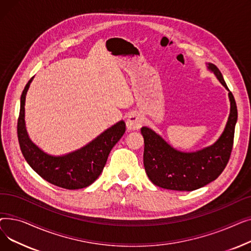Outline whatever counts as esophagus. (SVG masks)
Here are the masks:
<instances>
[{"instance_id": "34e87169", "label": "esophagus", "mask_w": 251, "mask_h": 251, "mask_svg": "<svg viewBox=\"0 0 251 251\" xmlns=\"http://www.w3.org/2000/svg\"><path fill=\"white\" fill-rule=\"evenodd\" d=\"M126 125L129 130H138L142 126V118L139 113L137 112H132L130 113L127 120H126Z\"/></svg>"}]
</instances>
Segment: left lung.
Listing matches in <instances>:
<instances>
[{
  "mask_svg": "<svg viewBox=\"0 0 251 251\" xmlns=\"http://www.w3.org/2000/svg\"><path fill=\"white\" fill-rule=\"evenodd\" d=\"M220 82L229 90L231 111L223 134L216 143L195 152L174 150L154 131L141 128L144 138L143 165L148 177L154 185L171 190L192 191L216 180L226 168L233 149L237 105L223 75L214 64H208Z\"/></svg>",
  "mask_w": 251,
  "mask_h": 251,
  "instance_id": "obj_1",
  "label": "left lung"
}]
</instances>
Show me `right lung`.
I'll return each mask as SVG.
<instances>
[{"label": "right lung", "mask_w": 251, "mask_h": 251, "mask_svg": "<svg viewBox=\"0 0 251 251\" xmlns=\"http://www.w3.org/2000/svg\"><path fill=\"white\" fill-rule=\"evenodd\" d=\"M32 78L22 91L17 122L18 141L24 159L39 176L58 187L80 189L89 186L100 175L110 151L125 133V122H118L74 152L63 156L49 155L31 142L25 128V96Z\"/></svg>", "instance_id": "obj_1"}]
</instances>
